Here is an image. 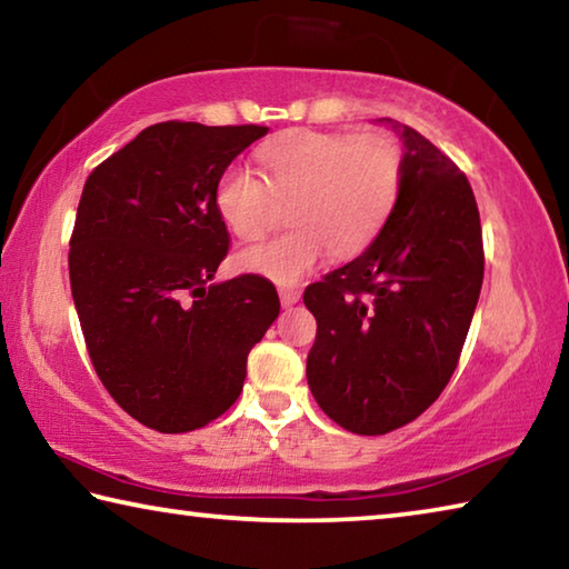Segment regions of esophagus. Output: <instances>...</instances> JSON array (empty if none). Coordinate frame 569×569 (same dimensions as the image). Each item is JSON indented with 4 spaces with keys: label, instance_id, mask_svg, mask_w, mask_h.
Masks as SVG:
<instances>
[{
    "label": "esophagus",
    "instance_id": "34e87169",
    "mask_svg": "<svg viewBox=\"0 0 569 569\" xmlns=\"http://www.w3.org/2000/svg\"><path fill=\"white\" fill-rule=\"evenodd\" d=\"M278 296H281V303L288 308V306H296L298 298H301V291L298 288H291V286H283L278 288Z\"/></svg>",
    "mask_w": 569,
    "mask_h": 569
}]
</instances>
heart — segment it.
<instances>
[{
    "instance_id": "1",
    "label": "heart",
    "mask_w": 569,
    "mask_h": 569,
    "mask_svg": "<svg viewBox=\"0 0 569 569\" xmlns=\"http://www.w3.org/2000/svg\"><path fill=\"white\" fill-rule=\"evenodd\" d=\"M263 176L243 162L216 182V208L240 240L261 238L281 203L293 228L236 256L240 271L296 283L329 250L351 258L387 226L401 190V152L387 134L298 130L258 150Z\"/></svg>"
}]
</instances>
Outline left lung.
Segmentation results:
<instances>
[{"label": "left lung", "mask_w": 569, "mask_h": 569, "mask_svg": "<svg viewBox=\"0 0 569 569\" xmlns=\"http://www.w3.org/2000/svg\"><path fill=\"white\" fill-rule=\"evenodd\" d=\"M387 226L351 263L303 291L316 316L306 377L339 427L377 437L427 411L455 373L485 278L475 192L409 124Z\"/></svg>", "instance_id": "8db88e82"}]
</instances>
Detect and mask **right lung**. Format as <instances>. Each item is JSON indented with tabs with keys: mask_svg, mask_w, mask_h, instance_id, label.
I'll return each mask as SVG.
<instances>
[{
	"mask_svg": "<svg viewBox=\"0 0 569 569\" xmlns=\"http://www.w3.org/2000/svg\"><path fill=\"white\" fill-rule=\"evenodd\" d=\"M261 124H150L90 172L70 238V286L90 361L120 407L162 435L233 407L246 361L281 311L273 283H213L228 256L216 182Z\"/></svg>",
	"mask_w": 569,
	"mask_h": 569,
	"instance_id": "obj_1",
	"label": "right lung"
}]
</instances>
